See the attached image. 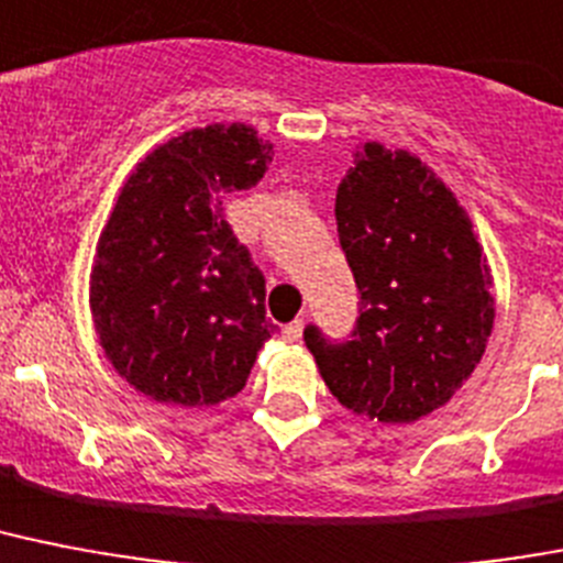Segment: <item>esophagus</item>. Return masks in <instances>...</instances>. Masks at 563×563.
I'll use <instances>...</instances> for the list:
<instances>
[{
	"label": "esophagus",
	"mask_w": 563,
	"mask_h": 563,
	"mask_svg": "<svg viewBox=\"0 0 563 563\" xmlns=\"http://www.w3.org/2000/svg\"><path fill=\"white\" fill-rule=\"evenodd\" d=\"M303 338V321H291L283 327V341H289V344H297Z\"/></svg>",
	"instance_id": "obj_1"
}]
</instances>
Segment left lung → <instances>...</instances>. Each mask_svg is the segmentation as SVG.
Segmentation results:
<instances>
[{
  "mask_svg": "<svg viewBox=\"0 0 563 563\" xmlns=\"http://www.w3.org/2000/svg\"><path fill=\"white\" fill-rule=\"evenodd\" d=\"M338 240L361 291L353 338H303L346 410L416 422L451 401L495 327L492 268L472 219L408 150L367 141L335 196Z\"/></svg>",
  "mask_w": 563,
  "mask_h": 563,
  "instance_id": "1",
  "label": "left lung"
}]
</instances>
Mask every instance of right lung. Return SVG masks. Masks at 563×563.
<instances>
[{"label":"right lung","mask_w":563,"mask_h":563,"mask_svg":"<svg viewBox=\"0 0 563 563\" xmlns=\"http://www.w3.org/2000/svg\"><path fill=\"white\" fill-rule=\"evenodd\" d=\"M272 155L245 123H210L155 147L123 181L89 306L118 376L150 399H231L272 338L266 280L222 217V199L257 185Z\"/></svg>","instance_id":"obj_1"}]
</instances>
